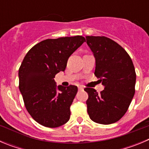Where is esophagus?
<instances>
[{
	"label": "esophagus",
	"instance_id": "obj_1",
	"mask_svg": "<svg viewBox=\"0 0 149 149\" xmlns=\"http://www.w3.org/2000/svg\"><path fill=\"white\" fill-rule=\"evenodd\" d=\"M78 89L79 90H82V89H84V87H83L82 86H78Z\"/></svg>",
	"mask_w": 149,
	"mask_h": 149
}]
</instances>
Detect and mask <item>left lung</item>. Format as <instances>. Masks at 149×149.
I'll return each mask as SVG.
<instances>
[{"instance_id":"8db88e82","label":"left lung","mask_w":149,"mask_h":149,"mask_svg":"<svg viewBox=\"0 0 149 149\" xmlns=\"http://www.w3.org/2000/svg\"><path fill=\"white\" fill-rule=\"evenodd\" d=\"M86 44L95 60V75L104 86L98 94L93 88L88 93V114L93 122L115 123L127 112L134 93L136 73L131 57L113 40L104 36H86Z\"/></svg>"}]
</instances>
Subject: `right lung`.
<instances>
[{
    "mask_svg": "<svg viewBox=\"0 0 149 149\" xmlns=\"http://www.w3.org/2000/svg\"><path fill=\"white\" fill-rule=\"evenodd\" d=\"M85 41L81 36L45 39L34 45L22 61L19 90L30 115L45 127H60L70 119L77 87L56 86L54 78L65 71L69 56Z\"/></svg>",
    "mask_w": 149,
    "mask_h": 149,
    "instance_id": "1",
    "label": "right lung"
}]
</instances>
